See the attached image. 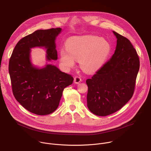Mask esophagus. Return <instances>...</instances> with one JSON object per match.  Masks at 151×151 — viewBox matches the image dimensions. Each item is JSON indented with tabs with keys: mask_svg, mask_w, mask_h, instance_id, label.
I'll return each instance as SVG.
<instances>
[{
	"mask_svg": "<svg viewBox=\"0 0 151 151\" xmlns=\"http://www.w3.org/2000/svg\"><path fill=\"white\" fill-rule=\"evenodd\" d=\"M82 81V79L81 78V77H79V76H76L74 78V82L76 84H78L79 83L81 82Z\"/></svg>",
	"mask_w": 151,
	"mask_h": 151,
	"instance_id": "34e87169",
	"label": "esophagus"
}]
</instances>
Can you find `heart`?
Listing matches in <instances>:
<instances>
[{
    "label": "heart",
    "mask_w": 151,
    "mask_h": 151,
    "mask_svg": "<svg viewBox=\"0 0 151 151\" xmlns=\"http://www.w3.org/2000/svg\"><path fill=\"white\" fill-rule=\"evenodd\" d=\"M66 48L60 50V60L63 66L72 68L75 64V60L79 61L82 70L87 73L99 70L111 51L108 41L94 36L71 38L68 40Z\"/></svg>",
    "instance_id": "obj_1"
}]
</instances>
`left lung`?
Here are the masks:
<instances>
[{"mask_svg":"<svg viewBox=\"0 0 151 151\" xmlns=\"http://www.w3.org/2000/svg\"><path fill=\"white\" fill-rule=\"evenodd\" d=\"M113 33L117 39L114 55L96 74L86 81L88 108L101 116L118 111L131 99L140 67L139 58L130 41Z\"/></svg>","mask_w":151,"mask_h":151,"instance_id":"left-lung-1","label":"left lung"}]
</instances>
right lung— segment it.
Listing matches in <instances>:
<instances>
[{
  "instance_id": "add662e5",
  "label": "right lung",
  "mask_w": 151,
  "mask_h": 151,
  "mask_svg": "<svg viewBox=\"0 0 151 151\" xmlns=\"http://www.w3.org/2000/svg\"><path fill=\"white\" fill-rule=\"evenodd\" d=\"M61 28L37 30L17 44L9 60V73L14 96L29 112L45 115L54 112L59 105L63 90L73 83V77L57 66L47 63L43 68L32 64L31 49L46 50V60H57L55 39Z\"/></svg>"
}]
</instances>
